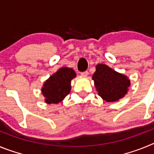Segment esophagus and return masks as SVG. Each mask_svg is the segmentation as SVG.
<instances>
[{
  "label": "esophagus",
  "instance_id": "1",
  "mask_svg": "<svg viewBox=\"0 0 154 154\" xmlns=\"http://www.w3.org/2000/svg\"><path fill=\"white\" fill-rule=\"evenodd\" d=\"M80 74H81V75L82 76H87L88 75V74H89V72H88L87 71H85V72H82Z\"/></svg>",
  "mask_w": 154,
  "mask_h": 154
}]
</instances>
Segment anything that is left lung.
<instances>
[{"mask_svg": "<svg viewBox=\"0 0 154 154\" xmlns=\"http://www.w3.org/2000/svg\"><path fill=\"white\" fill-rule=\"evenodd\" d=\"M92 79L99 96L106 102H116L122 99L130 85L126 75L103 64L97 65Z\"/></svg>", "mask_w": 154, "mask_h": 154, "instance_id": "obj_1", "label": "left lung"}]
</instances>
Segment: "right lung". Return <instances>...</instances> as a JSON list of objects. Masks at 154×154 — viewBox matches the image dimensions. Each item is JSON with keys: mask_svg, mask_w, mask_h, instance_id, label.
Listing matches in <instances>:
<instances>
[{"mask_svg": "<svg viewBox=\"0 0 154 154\" xmlns=\"http://www.w3.org/2000/svg\"><path fill=\"white\" fill-rule=\"evenodd\" d=\"M75 77L72 69L62 68L50 76L42 88V94L47 103H58L69 95L71 90V80Z\"/></svg>", "mask_w": 154, "mask_h": 154, "instance_id": "right-lung-1", "label": "right lung"}]
</instances>
